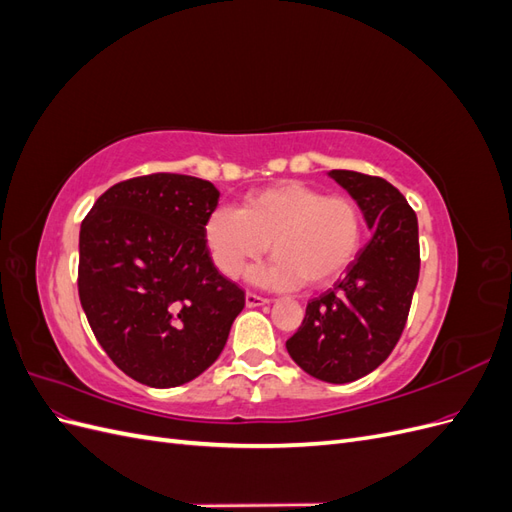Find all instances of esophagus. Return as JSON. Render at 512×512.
Masks as SVG:
<instances>
[{
	"label": "esophagus",
	"instance_id": "1",
	"mask_svg": "<svg viewBox=\"0 0 512 512\" xmlns=\"http://www.w3.org/2000/svg\"><path fill=\"white\" fill-rule=\"evenodd\" d=\"M267 303H271V299L260 297V294H256V292H247L245 294V305L247 307H258V305H267Z\"/></svg>",
	"mask_w": 512,
	"mask_h": 512
}]
</instances>
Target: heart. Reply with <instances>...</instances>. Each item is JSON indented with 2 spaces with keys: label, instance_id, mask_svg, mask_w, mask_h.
I'll use <instances>...</instances> for the list:
<instances>
[{
  "label": "heart",
  "instance_id": "1",
  "mask_svg": "<svg viewBox=\"0 0 512 512\" xmlns=\"http://www.w3.org/2000/svg\"><path fill=\"white\" fill-rule=\"evenodd\" d=\"M205 241L215 269L226 277H237L271 250L275 258L256 271V280L322 288L359 254L363 211L350 196L280 181L247 194L241 209H215L205 224Z\"/></svg>",
  "mask_w": 512,
  "mask_h": 512
}]
</instances>
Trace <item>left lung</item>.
<instances>
[{"label":"left lung","mask_w":512,"mask_h":512,"mask_svg":"<svg viewBox=\"0 0 512 512\" xmlns=\"http://www.w3.org/2000/svg\"><path fill=\"white\" fill-rule=\"evenodd\" d=\"M359 203L374 237L342 280L305 307L288 354L309 376L346 384L374 371L397 346L421 271L416 213L382 177L331 170Z\"/></svg>","instance_id":"left-lung-1"}]
</instances>
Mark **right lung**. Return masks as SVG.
Returning a JSON list of instances; mask_svg holds the SVG:
<instances>
[{
	"label": "right lung",
	"mask_w": 512,
	"mask_h": 512,
	"mask_svg": "<svg viewBox=\"0 0 512 512\" xmlns=\"http://www.w3.org/2000/svg\"><path fill=\"white\" fill-rule=\"evenodd\" d=\"M220 192L153 173L115 183L81 224L79 297L111 361L153 389L194 380L218 359L245 292L205 241Z\"/></svg>",
	"instance_id": "1"
}]
</instances>
